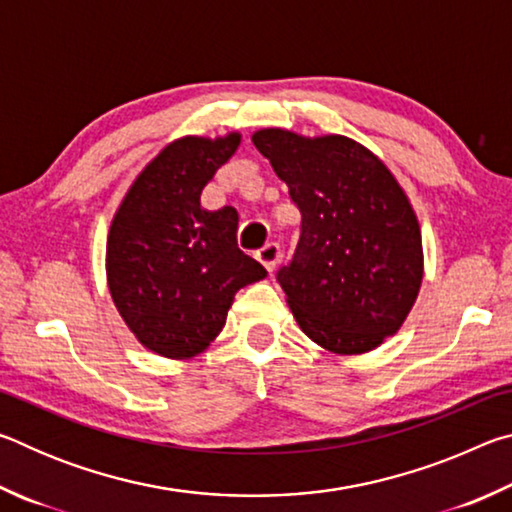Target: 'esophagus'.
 Wrapping results in <instances>:
<instances>
[{"instance_id":"obj_1","label":"esophagus","mask_w":512,"mask_h":512,"mask_svg":"<svg viewBox=\"0 0 512 512\" xmlns=\"http://www.w3.org/2000/svg\"><path fill=\"white\" fill-rule=\"evenodd\" d=\"M257 259H259V262H262L264 264V268H266V271L268 273H271L273 271V268H275V264L277 262H280V246H277V244H273V241H271V244H266L264 248H259L257 250V255H255Z\"/></svg>"}]
</instances>
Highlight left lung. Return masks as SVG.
Here are the masks:
<instances>
[{
  "instance_id": "1",
  "label": "left lung",
  "mask_w": 512,
  "mask_h": 512,
  "mask_svg": "<svg viewBox=\"0 0 512 512\" xmlns=\"http://www.w3.org/2000/svg\"><path fill=\"white\" fill-rule=\"evenodd\" d=\"M302 214L277 282L320 348L363 354L393 336L422 284V235L404 189L375 153L343 135H253Z\"/></svg>"
}]
</instances>
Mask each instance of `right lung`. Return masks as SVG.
I'll return each instance as SVG.
<instances>
[{
  "label": "right lung",
  "instance_id": "obj_1",
  "mask_svg": "<svg viewBox=\"0 0 512 512\" xmlns=\"http://www.w3.org/2000/svg\"><path fill=\"white\" fill-rule=\"evenodd\" d=\"M239 142V133L189 135L164 146L112 219L110 296L137 341L160 357L203 352L223 329L235 293L266 277V268L237 248L235 207H201L203 187Z\"/></svg>",
  "mask_w": 512,
  "mask_h": 512
}]
</instances>
